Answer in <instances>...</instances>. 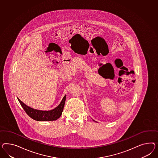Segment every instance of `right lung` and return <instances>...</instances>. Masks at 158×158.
Masks as SVG:
<instances>
[{"instance_id": "add662e5", "label": "right lung", "mask_w": 158, "mask_h": 158, "mask_svg": "<svg viewBox=\"0 0 158 158\" xmlns=\"http://www.w3.org/2000/svg\"><path fill=\"white\" fill-rule=\"evenodd\" d=\"M66 95H65L61 102L59 105L58 106L56 107L54 109L49 110V111H42L39 110H35L32 109L30 107L26 106L25 103L21 101V100L18 98V100L20 103L22 107L25 111L26 114L29 115L31 118L40 121H54L58 119L61 115L62 112L64 109V104L65 102Z\"/></svg>"}]
</instances>
